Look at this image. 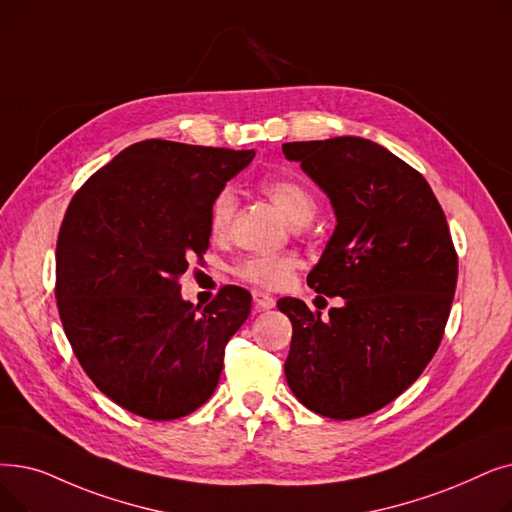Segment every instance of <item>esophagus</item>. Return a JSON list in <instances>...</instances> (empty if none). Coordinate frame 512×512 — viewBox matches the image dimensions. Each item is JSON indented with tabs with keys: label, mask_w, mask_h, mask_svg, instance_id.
<instances>
[{
	"label": "esophagus",
	"mask_w": 512,
	"mask_h": 512,
	"mask_svg": "<svg viewBox=\"0 0 512 512\" xmlns=\"http://www.w3.org/2000/svg\"><path fill=\"white\" fill-rule=\"evenodd\" d=\"M253 305H255L257 311H265V309H272L276 305V299L270 297L268 293L253 291Z\"/></svg>",
	"instance_id": "obj_1"
}]
</instances>
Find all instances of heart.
<instances>
[{
    "label": "heart",
    "mask_w": 512,
    "mask_h": 512,
    "mask_svg": "<svg viewBox=\"0 0 512 512\" xmlns=\"http://www.w3.org/2000/svg\"><path fill=\"white\" fill-rule=\"evenodd\" d=\"M261 192L286 215V219L295 226H305L314 219L318 211V201L314 192L299 180L291 177H270L261 184ZM236 211V196L230 188H224L211 205L209 213V230L213 238H224L230 230L232 217ZM301 261L295 253L280 255H247L232 268L234 276L249 282L265 291H280V288L291 284Z\"/></svg>",
    "instance_id": "b5f03b06"
}]
</instances>
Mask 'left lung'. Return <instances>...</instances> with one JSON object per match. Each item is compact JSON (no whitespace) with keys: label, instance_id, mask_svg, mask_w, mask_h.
Wrapping results in <instances>:
<instances>
[{"label":"left lung","instance_id":"8db88e82","mask_svg":"<svg viewBox=\"0 0 512 512\" xmlns=\"http://www.w3.org/2000/svg\"><path fill=\"white\" fill-rule=\"evenodd\" d=\"M328 196L337 230L307 284L343 297L328 318L284 297L293 324L284 362L299 402L326 418L372 414L427 368L446 330L458 255L429 182L364 138L282 144Z\"/></svg>","mask_w":512,"mask_h":512}]
</instances>
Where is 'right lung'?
I'll list each match as a JSON object with an SVG mask.
<instances>
[{
	"label": "right lung",
	"instance_id": "right-lung-1",
	"mask_svg": "<svg viewBox=\"0 0 512 512\" xmlns=\"http://www.w3.org/2000/svg\"><path fill=\"white\" fill-rule=\"evenodd\" d=\"M253 150L131 144L71 198L56 242V305L75 358L121 408L173 420L213 395L251 293L221 286L198 309L180 278L209 249V213Z\"/></svg>",
	"mask_w": 512,
	"mask_h": 512
}]
</instances>
